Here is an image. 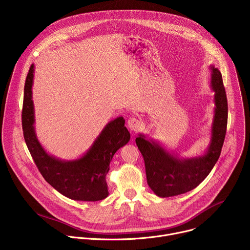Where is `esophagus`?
Returning a JSON list of instances; mask_svg holds the SVG:
<instances>
[{"label": "esophagus", "mask_w": 250, "mask_h": 250, "mask_svg": "<svg viewBox=\"0 0 250 250\" xmlns=\"http://www.w3.org/2000/svg\"><path fill=\"white\" fill-rule=\"evenodd\" d=\"M127 127H128L131 131L136 132V131H138V130L140 129V127H141V123H140V121L137 120V119L130 118V119L128 120V122H127Z\"/></svg>", "instance_id": "obj_1"}]
</instances>
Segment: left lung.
I'll return each mask as SVG.
<instances>
[{"instance_id":"left-lung-1","label":"left lung","mask_w":250,"mask_h":250,"mask_svg":"<svg viewBox=\"0 0 250 250\" xmlns=\"http://www.w3.org/2000/svg\"><path fill=\"white\" fill-rule=\"evenodd\" d=\"M209 72L215 108L209 145L203 154L184 158L144 133L135 138L145 159L147 184L158 197H173L195 189L209 174L221 155L228 124V100L220 70L209 65Z\"/></svg>"}]
</instances>
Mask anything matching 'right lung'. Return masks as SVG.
<instances>
[{"label": "right lung", "instance_id": "right-lung-1", "mask_svg": "<svg viewBox=\"0 0 250 250\" xmlns=\"http://www.w3.org/2000/svg\"><path fill=\"white\" fill-rule=\"evenodd\" d=\"M34 64L24 84L22 129L27 148L45 181L63 196L75 201L95 202L108 197L105 176L114 154L130 139L125 120L119 117L105 125L90 148L80 157L64 160L49 154L35 132L32 85Z\"/></svg>", "mask_w": 250, "mask_h": 250}]
</instances>
